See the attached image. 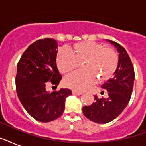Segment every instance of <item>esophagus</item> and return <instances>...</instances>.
<instances>
[{"label":"esophagus","instance_id":"34e87169","mask_svg":"<svg viewBox=\"0 0 146 146\" xmlns=\"http://www.w3.org/2000/svg\"><path fill=\"white\" fill-rule=\"evenodd\" d=\"M73 95H77V96H80V95H82V92H79V91H76V90H73L72 91Z\"/></svg>","mask_w":146,"mask_h":146}]
</instances>
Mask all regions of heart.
Returning <instances> with one entry per match:
<instances>
[{"label": "heart", "instance_id": "b5f03b06", "mask_svg": "<svg viewBox=\"0 0 146 146\" xmlns=\"http://www.w3.org/2000/svg\"><path fill=\"white\" fill-rule=\"evenodd\" d=\"M73 50L64 47L57 55V64L63 73L73 71L84 61V68L68 75L64 79L65 86L77 91L88 89L95 83L97 77L104 81L110 79L117 70L118 56L111 48L93 42H82L73 45Z\"/></svg>", "mask_w": 146, "mask_h": 146}]
</instances>
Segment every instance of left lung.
Wrapping results in <instances>:
<instances>
[{"label":"left lung","mask_w":146,"mask_h":146,"mask_svg":"<svg viewBox=\"0 0 146 146\" xmlns=\"http://www.w3.org/2000/svg\"><path fill=\"white\" fill-rule=\"evenodd\" d=\"M117 48L119 60L114 76L102 86L108 94L107 98L95 96V102L82 108L83 114L97 123H107L122 113L131 98L135 79L133 65L127 50L117 42L108 40Z\"/></svg>","instance_id":"obj_1"}]
</instances>
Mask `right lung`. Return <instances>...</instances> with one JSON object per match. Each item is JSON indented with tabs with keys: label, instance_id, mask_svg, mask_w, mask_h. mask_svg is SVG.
<instances>
[{
	"label": "right lung",
	"instance_id": "add662e5",
	"mask_svg": "<svg viewBox=\"0 0 146 146\" xmlns=\"http://www.w3.org/2000/svg\"><path fill=\"white\" fill-rule=\"evenodd\" d=\"M57 41L50 38L39 39L27 48L17 64L16 89L26 111L40 122H50L60 117L65 108L68 89L48 92L45 86H57L62 79L57 70Z\"/></svg>",
	"mask_w": 146,
	"mask_h": 146
}]
</instances>
